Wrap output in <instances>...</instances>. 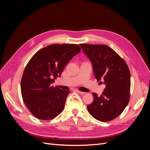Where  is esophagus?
<instances>
[{
    "mask_svg": "<svg viewBox=\"0 0 150 150\" xmlns=\"http://www.w3.org/2000/svg\"><path fill=\"white\" fill-rule=\"evenodd\" d=\"M77 92H78V93H79V94H84L86 93H84V92H83V91H79V90H77L76 91Z\"/></svg>",
    "mask_w": 150,
    "mask_h": 150,
    "instance_id": "obj_1",
    "label": "esophagus"
}]
</instances>
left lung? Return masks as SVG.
<instances>
[{
    "mask_svg": "<svg viewBox=\"0 0 150 150\" xmlns=\"http://www.w3.org/2000/svg\"><path fill=\"white\" fill-rule=\"evenodd\" d=\"M93 64L95 78L104 81L106 88L100 96L87 106L89 114L102 122L110 121L124 111L129 101L131 77L123 59L106 45L81 44Z\"/></svg>",
    "mask_w": 150,
    "mask_h": 150,
    "instance_id": "left-lung-1",
    "label": "left lung"
}]
</instances>
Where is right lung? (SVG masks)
I'll list each match as a JSON object with an SVG mask.
<instances>
[{
    "label": "right lung",
    "mask_w": 150,
    "mask_h": 150,
    "mask_svg": "<svg viewBox=\"0 0 150 150\" xmlns=\"http://www.w3.org/2000/svg\"><path fill=\"white\" fill-rule=\"evenodd\" d=\"M78 44H52L36 52L26 65L21 89L22 99L29 111L42 120H52L63 111L69 91L54 87L57 77L76 54Z\"/></svg>",
    "instance_id": "add662e5"
}]
</instances>
